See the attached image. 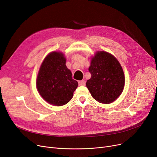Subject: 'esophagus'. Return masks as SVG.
<instances>
[{
    "mask_svg": "<svg viewBox=\"0 0 157 157\" xmlns=\"http://www.w3.org/2000/svg\"><path fill=\"white\" fill-rule=\"evenodd\" d=\"M78 84L79 86H85V82L83 80L79 81H78Z\"/></svg>",
    "mask_w": 157,
    "mask_h": 157,
    "instance_id": "34e87169",
    "label": "esophagus"
}]
</instances>
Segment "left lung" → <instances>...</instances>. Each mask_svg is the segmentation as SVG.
Wrapping results in <instances>:
<instances>
[{
  "mask_svg": "<svg viewBox=\"0 0 157 157\" xmlns=\"http://www.w3.org/2000/svg\"><path fill=\"white\" fill-rule=\"evenodd\" d=\"M91 78L86 87L94 99L102 104L114 101L121 94L125 76L117 59L105 52H98L92 58L88 69Z\"/></svg>",
  "mask_w": 157,
  "mask_h": 157,
  "instance_id": "left-lung-1",
  "label": "left lung"
}]
</instances>
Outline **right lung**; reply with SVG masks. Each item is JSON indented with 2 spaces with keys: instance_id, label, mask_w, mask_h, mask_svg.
I'll return each mask as SVG.
<instances>
[{
  "instance_id": "1",
  "label": "right lung",
  "mask_w": 157,
  "mask_h": 157,
  "mask_svg": "<svg viewBox=\"0 0 157 157\" xmlns=\"http://www.w3.org/2000/svg\"><path fill=\"white\" fill-rule=\"evenodd\" d=\"M65 63L62 53H49L41 65L37 78V88L40 95L46 101L55 105L68 103L78 86Z\"/></svg>"
}]
</instances>
